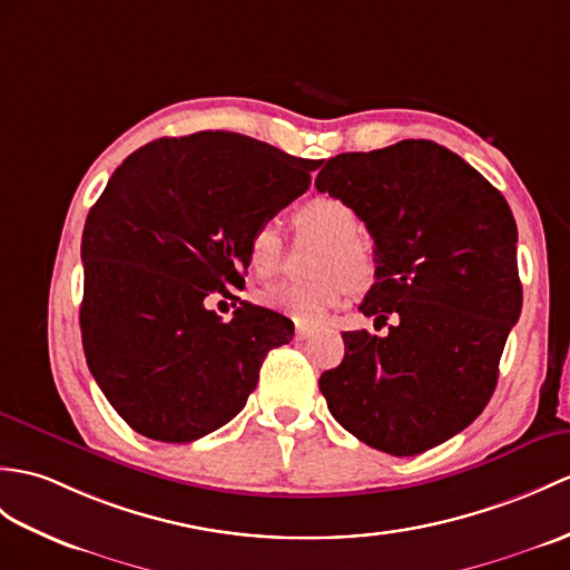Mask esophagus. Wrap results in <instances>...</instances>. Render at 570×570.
I'll list each match as a JSON object with an SVG mask.
<instances>
[{
	"instance_id": "esophagus-1",
	"label": "esophagus",
	"mask_w": 570,
	"mask_h": 570,
	"mask_svg": "<svg viewBox=\"0 0 570 570\" xmlns=\"http://www.w3.org/2000/svg\"><path fill=\"white\" fill-rule=\"evenodd\" d=\"M311 335H313V330H311V327H306V325H298V327L294 330V337H296V342L308 340Z\"/></svg>"
}]
</instances>
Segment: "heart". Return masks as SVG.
<instances>
[{
  "label": "heart",
  "instance_id": "obj_1",
  "mask_svg": "<svg viewBox=\"0 0 570 570\" xmlns=\"http://www.w3.org/2000/svg\"><path fill=\"white\" fill-rule=\"evenodd\" d=\"M294 225L301 235H313L325 240L317 259L315 274L321 276L311 284L279 282L257 291L259 306L282 313L294 323H321L327 311L345 303L354 284L362 286L374 274V257L356 240L360 220L354 210L333 196H315L301 204L294 214ZM284 259V237L272 220L255 225L247 237V264L262 279L274 276Z\"/></svg>",
  "mask_w": 570,
  "mask_h": 570
}]
</instances>
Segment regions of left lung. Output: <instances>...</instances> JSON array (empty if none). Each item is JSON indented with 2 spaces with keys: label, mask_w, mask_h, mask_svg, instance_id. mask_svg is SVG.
<instances>
[{
  "label": "left lung",
  "mask_w": 570,
  "mask_h": 570,
  "mask_svg": "<svg viewBox=\"0 0 570 570\" xmlns=\"http://www.w3.org/2000/svg\"><path fill=\"white\" fill-rule=\"evenodd\" d=\"M315 187L374 237L376 282L360 311L381 325L395 315L386 337L342 335L345 360L317 381L330 413L379 452H428L469 428L495 391L522 311L512 210L432 140L330 157Z\"/></svg>",
  "instance_id": "obj_1"
}]
</instances>
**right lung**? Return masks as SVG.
<instances>
[{
    "label": "right lung",
    "instance_id": "right-lung-1",
    "mask_svg": "<svg viewBox=\"0 0 570 570\" xmlns=\"http://www.w3.org/2000/svg\"><path fill=\"white\" fill-rule=\"evenodd\" d=\"M321 163L202 130L142 145L114 171L82 233L79 327L91 376L136 432L181 444L223 428L267 352L294 337L279 313L240 301L223 323L206 301L245 286L249 233Z\"/></svg>",
    "mask_w": 570,
    "mask_h": 570
}]
</instances>
